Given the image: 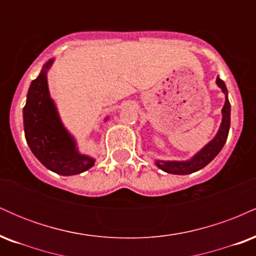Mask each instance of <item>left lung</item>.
<instances>
[{
    "instance_id": "left-lung-1",
    "label": "left lung",
    "mask_w": 256,
    "mask_h": 256,
    "mask_svg": "<svg viewBox=\"0 0 256 256\" xmlns=\"http://www.w3.org/2000/svg\"><path fill=\"white\" fill-rule=\"evenodd\" d=\"M216 84L220 89L222 90V92L225 94V104L222 107V120L220 128L216 134V136L208 143L204 148H202L198 154L195 155L192 158L188 161H162L158 160L156 166L158 168H161L162 171L167 173H172V174H189V173L196 172L198 170L204 168V166H207L210 161L213 160L216 155L219 154V152L222 150V146H224L226 140H228V130H230V110L231 106L228 98V89H226V85L224 82L219 77L216 78Z\"/></svg>"
}]
</instances>
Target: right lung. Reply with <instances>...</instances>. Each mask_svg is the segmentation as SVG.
<instances>
[{"instance_id":"1","label":"right lung","mask_w":256,"mask_h":256,"mask_svg":"<svg viewBox=\"0 0 256 256\" xmlns=\"http://www.w3.org/2000/svg\"><path fill=\"white\" fill-rule=\"evenodd\" d=\"M52 58L43 66L32 80L24 107V130L31 152L44 166L61 176H73L86 171L95 160L79 154L76 140L61 122L56 107L50 98L46 71Z\"/></svg>"}]
</instances>
